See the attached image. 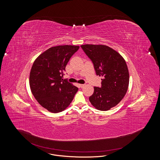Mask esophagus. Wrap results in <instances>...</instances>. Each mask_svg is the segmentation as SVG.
Listing matches in <instances>:
<instances>
[{
	"instance_id": "34e87169",
	"label": "esophagus",
	"mask_w": 160,
	"mask_h": 160,
	"mask_svg": "<svg viewBox=\"0 0 160 160\" xmlns=\"http://www.w3.org/2000/svg\"><path fill=\"white\" fill-rule=\"evenodd\" d=\"M79 86L80 88H83L84 86V84H79Z\"/></svg>"
}]
</instances>
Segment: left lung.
<instances>
[{"label": "left lung", "instance_id": "1", "mask_svg": "<svg viewBox=\"0 0 160 160\" xmlns=\"http://www.w3.org/2000/svg\"><path fill=\"white\" fill-rule=\"evenodd\" d=\"M93 64L96 74L103 77L101 86L94 87L89 101L96 108L107 111L124 97L129 84V72L121 54L104 45L80 46Z\"/></svg>", "mask_w": 160, "mask_h": 160}]
</instances>
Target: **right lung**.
Returning <instances> with one entry per match:
<instances>
[{"label": "right lung", "mask_w": 160, "mask_h": 160, "mask_svg": "<svg viewBox=\"0 0 160 160\" xmlns=\"http://www.w3.org/2000/svg\"><path fill=\"white\" fill-rule=\"evenodd\" d=\"M79 46L53 47L40 54L31 68L29 84L39 104L52 113L68 106L78 88L62 79L65 67Z\"/></svg>", "instance_id": "obj_1"}]
</instances>
